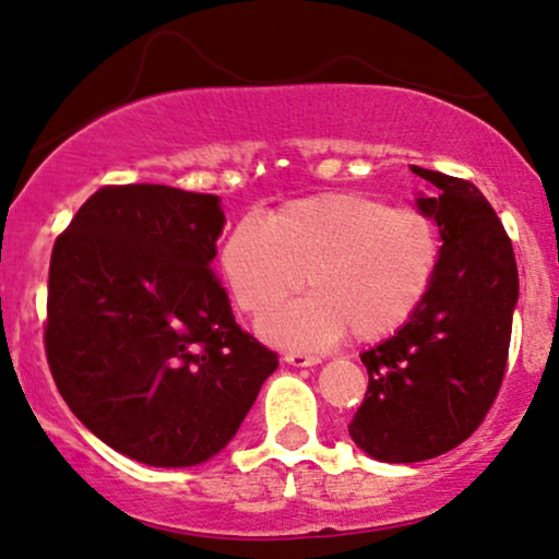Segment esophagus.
<instances>
[{"label": "esophagus", "mask_w": 559, "mask_h": 559, "mask_svg": "<svg viewBox=\"0 0 559 559\" xmlns=\"http://www.w3.org/2000/svg\"><path fill=\"white\" fill-rule=\"evenodd\" d=\"M283 361H288V365H294V367H313V365H319V357L317 355H309V352H286V355H283Z\"/></svg>", "instance_id": "34e87169"}]
</instances>
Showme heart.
<instances>
[{
  "mask_svg": "<svg viewBox=\"0 0 559 559\" xmlns=\"http://www.w3.org/2000/svg\"><path fill=\"white\" fill-rule=\"evenodd\" d=\"M440 265L438 225L418 207L361 192H326L242 217L219 269L242 313L265 319L306 286L313 294L263 324L278 344L317 349L349 332L395 334L426 301Z\"/></svg>",
  "mask_w": 559,
  "mask_h": 559,
  "instance_id": "obj_1",
  "label": "heart"
}]
</instances>
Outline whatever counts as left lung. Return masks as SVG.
<instances>
[{
  "label": "left lung",
  "mask_w": 559,
  "mask_h": 559,
  "mask_svg": "<svg viewBox=\"0 0 559 559\" xmlns=\"http://www.w3.org/2000/svg\"><path fill=\"white\" fill-rule=\"evenodd\" d=\"M433 187L418 198L440 230L426 301L395 336L361 355L369 384L349 436L384 463H415L461 445L504 380L519 276L512 240L468 179L413 167Z\"/></svg>",
  "instance_id": "8db88e82"
}]
</instances>
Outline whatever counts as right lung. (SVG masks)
Masks as SVG:
<instances>
[{"label": "right lung", "instance_id": "obj_1", "mask_svg": "<svg viewBox=\"0 0 559 559\" xmlns=\"http://www.w3.org/2000/svg\"><path fill=\"white\" fill-rule=\"evenodd\" d=\"M217 194L108 185L58 235L45 355L93 436L148 466L212 459L238 433L278 355L235 324L210 269Z\"/></svg>", "mask_w": 559, "mask_h": 559}]
</instances>
